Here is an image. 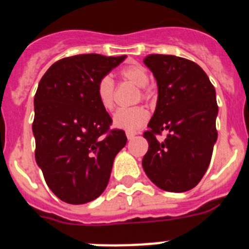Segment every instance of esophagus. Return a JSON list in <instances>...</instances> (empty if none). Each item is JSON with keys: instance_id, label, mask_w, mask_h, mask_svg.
I'll list each match as a JSON object with an SVG mask.
<instances>
[{"instance_id": "1", "label": "esophagus", "mask_w": 249, "mask_h": 249, "mask_svg": "<svg viewBox=\"0 0 249 249\" xmlns=\"http://www.w3.org/2000/svg\"><path fill=\"white\" fill-rule=\"evenodd\" d=\"M136 135H137L136 132H126V136H127V138H128V140H132V138L135 137Z\"/></svg>"}]
</instances>
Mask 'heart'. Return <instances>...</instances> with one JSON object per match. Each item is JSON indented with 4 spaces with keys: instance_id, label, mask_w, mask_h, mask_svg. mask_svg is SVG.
Segmentation results:
<instances>
[{
    "instance_id": "obj_1",
    "label": "heart",
    "mask_w": 249,
    "mask_h": 249,
    "mask_svg": "<svg viewBox=\"0 0 249 249\" xmlns=\"http://www.w3.org/2000/svg\"><path fill=\"white\" fill-rule=\"evenodd\" d=\"M120 76L127 82L140 87V96L143 100L149 97L146 86L148 85L149 74L146 67L140 63H131L121 68ZM97 98L106 111H112L114 107V82L109 76L102 77L97 83ZM148 120V111L143 106H136L132 108L118 109L113 116V124L117 128L126 131H136L141 128Z\"/></svg>"
}]
</instances>
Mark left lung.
I'll use <instances>...</instances> for the list:
<instances>
[{
    "label": "left lung",
    "instance_id": "left-lung-1",
    "mask_svg": "<svg viewBox=\"0 0 249 249\" xmlns=\"http://www.w3.org/2000/svg\"><path fill=\"white\" fill-rule=\"evenodd\" d=\"M157 81L156 111L143 137L148 151L144 172L160 190L186 192L199 183L217 141L215 89L197 63L172 54H148L143 59ZM169 132L160 142L155 136Z\"/></svg>",
    "mask_w": 249,
    "mask_h": 249
}]
</instances>
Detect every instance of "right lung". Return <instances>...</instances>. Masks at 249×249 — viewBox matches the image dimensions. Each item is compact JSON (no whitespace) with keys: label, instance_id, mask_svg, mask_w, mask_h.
<instances>
[{"label":"right lung","instance_id":"obj_1","mask_svg":"<svg viewBox=\"0 0 249 249\" xmlns=\"http://www.w3.org/2000/svg\"><path fill=\"white\" fill-rule=\"evenodd\" d=\"M126 56L77 54L51 66L35 94V157L61 201L83 204L102 195L113 160L126 146L122 129L97 98V83Z\"/></svg>","mask_w":249,"mask_h":249}]
</instances>
